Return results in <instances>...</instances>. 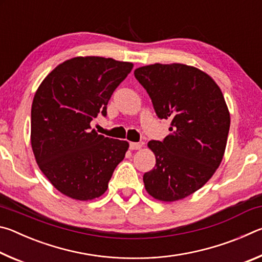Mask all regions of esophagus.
I'll return each instance as SVG.
<instances>
[{"label":"esophagus","instance_id":"34e87169","mask_svg":"<svg viewBox=\"0 0 262 262\" xmlns=\"http://www.w3.org/2000/svg\"><path fill=\"white\" fill-rule=\"evenodd\" d=\"M142 143H140V142H130L129 143V148L132 149V150H139V149H141L142 148Z\"/></svg>","mask_w":262,"mask_h":262}]
</instances>
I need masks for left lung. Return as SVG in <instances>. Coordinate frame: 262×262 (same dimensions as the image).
Returning a JSON list of instances; mask_svg holds the SVG:
<instances>
[{
    "mask_svg": "<svg viewBox=\"0 0 262 262\" xmlns=\"http://www.w3.org/2000/svg\"><path fill=\"white\" fill-rule=\"evenodd\" d=\"M134 75L159 119H170L165 139L150 141L156 165L143 176L152 198L173 202L196 192L223 159L230 113L220 86L202 70L183 63H155Z\"/></svg>",
    "mask_w": 262,
    "mask_h": 262,
    "instance_id": "obj_1",
    "label": "left lung"
}]
</instances>
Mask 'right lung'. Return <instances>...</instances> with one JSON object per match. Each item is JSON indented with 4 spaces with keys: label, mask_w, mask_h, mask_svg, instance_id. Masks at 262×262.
I'll return each instance as SVG.
<instances>
[{
    "label": "right lung",
    "mask_w": 262,
    "mask_h": 262,
    "mask_svg": "<svg viewBox=\"0 0 262 262\" xmlns=\"http://www.w3.org/2000/svg\"><path fill=\"white\" fill-rule=\"evenodd\" d=\"M130 62L77 56L62 62L35 92L31 108V145L51 184L79 201L103 195L114 168L125 158L127 141L99 135L90 122L132 72Z\"/></svg>",
    "instance_id": "right-lung-1"
}]
</instances>
